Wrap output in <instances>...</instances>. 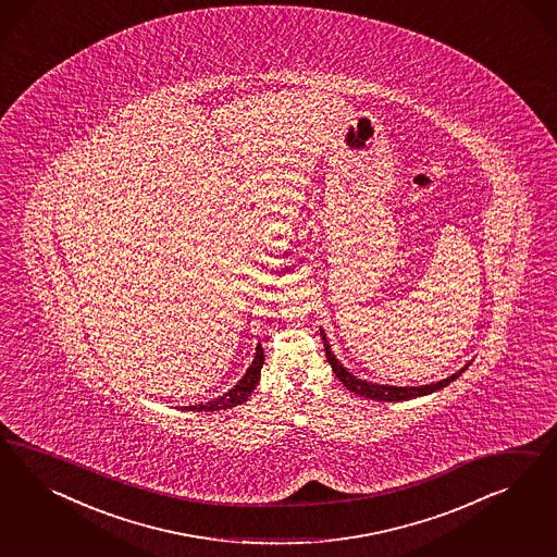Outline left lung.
Listing matches in <instances>:
<instances>
[{
  "label": "left lung",
  "instance_id": "obj_1",
  "mask_svg": "<svg viewBox=\"0 0 557 557\" xmlns=\"http://www.w3.org/2000/svg\"><path fill=\"white\" fill-rule=\"evenodd\" d=\"M321 335L322 341H324L326 361L331 363V368L335 371V375H337L338 380L343 382V386L347 389H351L357 396L371 398V400H377V403H400V400H410V398H417V396L433 394V392H437V389L449 386V384H451L454 380H457L463 371L468 370V366H470V363H468L466 368H461V370L454 373V375L441 380L437 384H426V386H406V388L400 386V388H398V386H388V384H386V386H384V384H371V382H366V380H359L351 371L345 370V368L338 363L337 357L331 351V345H329V341L324 337V331H321Z\"/></svg>",
  "mask_w": 557,
  "mask_h": 557
}]
</instances>
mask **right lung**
Here are the masks:
<instances>
[{
    "instance_id": "1",
    "label": "right lung",
    "mask_w": 557,
    "mask_h": 557,
    "mask_svg": "<svg viewBox=\"0 0 557 557\" xmlns=\"http://www.w3.org/2000/svg\"><path fill=\"white\" fill-rule=\"evenodd\" d=\"M263 361H265V355H263V347L261 343H257V349H255L253 363L249 366L247 373L236 382V386L228 389L226 394H222L219 398L210 400V403H203V405L184 406L186 410H194V412H214V410H226V408H233L236 405H243L251 392L257 388L259 384V377H261V368H263Z\"/></svg>"
}]
</instances>
